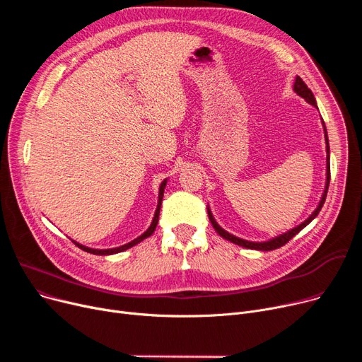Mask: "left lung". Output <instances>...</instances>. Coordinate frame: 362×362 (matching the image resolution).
I'll return each mask as SVG.
<instances>
[{
    "label": "left lung",
    "instance_id": "obj_1",
    "mask_svg": "<svg viewBox=\"0 0 362 362\" xmlns=\"http://www.w3.org/2000/svg\"><path fill=\"white\" fill-rule=\"evenodd\" d=\"M293 90H295V93H298V95H299L300 98H303V100H305L308 104L314 105V107L318 110L317 103H315V98H314V93H313V92H311V89L305 85V82H303V81L299 78V76H296V79H295ZM321 123H322V129H325L326 151H327L326 186H325V192H322L321 199H320V202H318L317 208L314 210V213H313V214H311L305 221H302L299 226L293 227V229L288 230L286 233H281V235H279V236H274V238H272V239H269V240H264V242H251V240H246V239L238 238V236H235V235L229 233L227 230H224L223 227L216 221V218H214V216H213V213H211V210H210V206H206L208 217H210V221H211L213 227L216 229V232H217L223 239H226V240H230L232 243L239 245V246H243V248H248V250H255V251H273V250L280 248V246H283V245L286 243V242H289L295 235H298V233L303 229V227H307V226H308V224H310V223H311V221L318 216V213H320V210H321L322 204H325V201H326V197H327V189H329V183H330V146H329V138H327V129H326L325 122H322V119H321Z\"/></svg>",
    "mask_w": 362,
    "mask_h": 362
}]
</instances>
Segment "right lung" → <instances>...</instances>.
I'll return each mask as SVG.
<instances>
[{
  "label": "right lung",
  "mask_w": 362,
  "mask_h": 362,
  "mask_svg": "<svg viewBox=\"0 0 362 362\" xmlns=\"http://www.w3.org/2000/svg\"><path fill=\"white\" fill-rule=\"evenodd\" d=\"M165 185H167V179H164V180L161 182L160 189H158V204H157V210H156L154 218H152L151 226L148 227V229H146L139 238L133 239V240L129 242V243H124V245L119 246V248H110V250H93V248H88V246H85V245H81L79 242H76V240H71V242H74V245H78L81 250H83V251H86V252H89V254H93V255H112V254H119V252H123V251L132 248V246L138 245V243L142 242L144 239L149 238L152 233H154V230H156V227H157V224H158V216H160V208H161V201H163V197H164V187H165Z\"/></svg>",
  "instance_id": "add662e5"
}]
</instances>
